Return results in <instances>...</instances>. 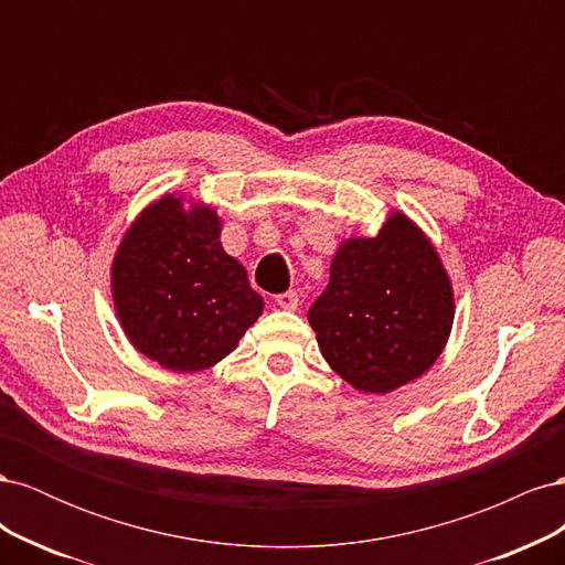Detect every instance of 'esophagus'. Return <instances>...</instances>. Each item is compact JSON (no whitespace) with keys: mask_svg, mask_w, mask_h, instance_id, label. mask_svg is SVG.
Here are the masks:
<instances>
[{"mask_svg":"<svg viewBox=\"0 0 565 565\" xmlns=\"http://www.w3.org/2000/svg\"><path fill=\"white\" fill-rule=\"evenodd\" d=\"M276 301H278L280 309H285V311H295L297 306H299V295H297V292H292V289H287V292L276 295Z\"/></svg>","mask_w":565,"mask_h":565,"instance_id":"esophagus-1","label":"esophagus"}]
</instances>
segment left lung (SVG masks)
Returning a JSON list of instances; mask_svg holds the SVG:
<instances>
[{"mask_svg":"<svg viewBox=\"0 0 565 565\" xmlns=\"http://www.w3.org/2000/svg\"><path fill=\"white\" fill-rule=\"evenodd\" d=\"M455 292L434 243L401 210L374 237L337 247L330 285L309 309L324 361L363 393L422 377L448 344Z\"/></svg>","mask_w":565,"mask_h":565,"instance_id":"1","label":"left lung"}]
</instances>
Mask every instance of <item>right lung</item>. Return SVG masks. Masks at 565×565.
Listing matches in <instances>:
<instances>
[{"label": "right lung", "mask_w": 565, "mask_h": 565, "mask_svg": "<svg viewBox=\"0 0 565 565\" xmlns=\"http://www.w3.org/2000/svg\"><path fill=\"white\" fill-rule=\"evenodd\" d=\"M129 344L169 372H202L235 351L264 313L245 266L221 247L212 204L164 193L131 221L110 266Z\"/></svg>", "instance_id": "obj_1"}]
</instances>
